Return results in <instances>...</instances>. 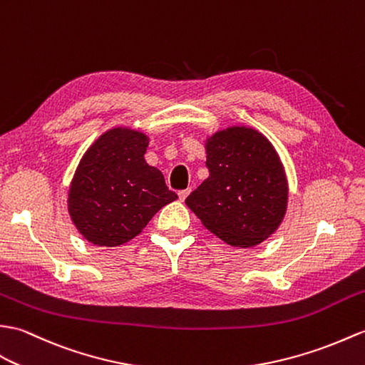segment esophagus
Segmentation results:
<instances>
[{"label": "esophagus", "instance_id": "esophagus-1", "mask_svg": "<svg viewBox=\"0 0 365 365\" xmlns=\"http://www.w3.org/2000/svg\"><path fill=\"white\" fill-rule=\"evenodd\" d=\"M190 194V190H182V191H179V199L183 202L185 199H186V196H188Z\"/></svg>", "mask_w": 365, "mask_h": 365}]
</instances>
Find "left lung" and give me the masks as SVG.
<instances>
[{"label":"left lung","instance_id":"obj_1","mask_svg":"<svg viewBox=\"0 0 365 365\" xmlns=\"http://www.w3.org/2000/svg\"><path fill=\"white\" fill-rule=\"evenodd\" d=\"M208 179L185 203L211 233L233 247H253L282 224L287 180L270 141L255 129L233 125L205 144Z\"/></svg>","mask_w":365,"mask_h":365}]
</instances>
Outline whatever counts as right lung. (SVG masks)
Wrapping results in <instances>:
<instances>
[{"label": "right lung", "instance_id": "right-lung-1", "mask_svg": "<svg viewBox=\"0 0 365 365\" xmlns=\"http://www.w3.org/2000/svg\"><path fill=\"white\" fill-rule=\"evenodd\" d=\"M148 135L115 127L91 144L76 169L68 211L79 233L101 247L140 235L160 208L177 199L163 174L144 160Z\"/></svg>", "mask_w": 365, "mask_h": 365}]
</instances>
